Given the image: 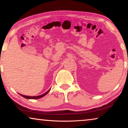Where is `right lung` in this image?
Wrapping results in <instances>:
<instances>
[{
	"label": "right lung",
	"mask_w": 128,
	"mask_h": 128,
	"mask_svg": "<svg viewBox=\"0 0 128 128\" xmlns=\"http://www.w3.org/2000/svg\"><path fill=\"white\" fill-rule=\"evenodd\" d=\"M51 90V88L50 89V90H48V91H47L46 92H45V93L42 94V95H39V96H26V95H21V94H20V95L22 96V97L26 98V99H40V98H41L42 97H43V96H44L45 95H47V94L48 93V92L50 91Z\"/></svg>",
	"instance_id": "1"
}]
</instances>
